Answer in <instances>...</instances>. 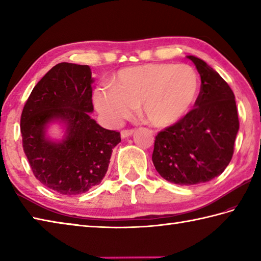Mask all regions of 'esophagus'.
<instances>
[{
	"instance_id": "obj_1",
	"label": "esophagus",
	"mask_w": 261,
	"mask_h": 261,
	"mask_svg": "<svg viewBox=\"0 0 261 261\" xmlns=\"http://www.w3.org/2000/svg\"><path fill=\"white\" fill-rule=\"evenodd\" d=\"M135 134V130H122L121 131V138L122 139H125V138H129Z\"/></svg>"
}]
</instances>
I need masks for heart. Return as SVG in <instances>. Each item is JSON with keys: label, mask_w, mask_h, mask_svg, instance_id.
Wrapping results in <instances>:
<instances>
[{"label": "heart", "mask_w": 261, "mask_h": 261, "mask_svg": "<svg viewBox=\"0 0 261 261\" xmlns=\"http://www.w3.org/2000/svg\"><path fill=\"white\" fill-rule=\"evenodd\" d=\"M201 91V79L186 64H146L121 69L112 87L98 88L95 107L112 123L129 118L137 105L149 124L168 127L191 112Z\"/></svg>", "instance_id": "obj_1"}]
</instances>
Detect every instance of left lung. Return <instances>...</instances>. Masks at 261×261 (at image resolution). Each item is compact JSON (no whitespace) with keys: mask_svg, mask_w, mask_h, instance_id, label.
Wrapping results in <instances>:
<instances>
[{"mask_svg":"<svg viewBox=\"0 0 261 261\" xmlns=\"http://www.w3.org/2000/svg\"><path fill=\"white\" fill-rule=\"evenodd\" d=\"M186 57L201 76L199 96L184 119L156 136L152 163L166 180L190 186L223 173L233 154L239 119L228 83L204 60Z\"/></svg>","mask_w":261,"mask_h":261,"instance_id":"1","label":"left lung"}]
</instances>
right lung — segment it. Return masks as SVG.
<instances>
[{
	"mask_svg": "<svg viewBox=\"0 0 261 261\" xmlns=\"http://www.w3.org/2000/svg\"><path fill=\"white\" fill-rule=\"evenodd\" d=\"M90 66L60 63L38 82L21 115L23 150L36 178L63 195L98 185L108 171L120 134L107 130L93 113ZM53 124L60 138L48 135Z\"/></svg>",
	"mask_w": 261,
	"mask_h": 261,
	"instance_id": "add662e5",
	"label": "right lung"
}]
</instances>
